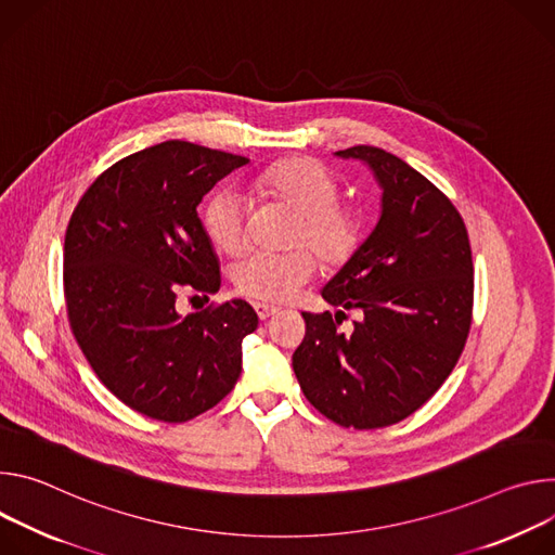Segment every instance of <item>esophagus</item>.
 Returning a JSON list of instances; mask_svg holds the SVG:
<instances>
[{"instance_id":"esophagus-1","label":"esophagus","mask_w":555,"mask_h":555,"mask_svg":"<svg viewBox=\"0 0 555 555\" xmlns=\"http://www.w3.org/2000/svg\"><path fill=\"white\" fill-rule=\"evenodd\" d=\"M254 309H256V313H258V318H260V320H269L271 315H275V313L280 311L278 306L267 304V301H256V304H254Z\"/></svg>"}]
</instances>
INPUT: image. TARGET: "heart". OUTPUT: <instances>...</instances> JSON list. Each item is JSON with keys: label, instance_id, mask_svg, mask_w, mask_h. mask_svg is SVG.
<instances>
[{"label": "heart", "instance_id": "1", "mask_svg": "<svg viewBox=\"0 0 555 555\" xmlns=\"http://www.w3.org/2000/svg\"><path fill=\"white\" fill-rule=\"evenodd\" d=\"M251 192L282 203L295 214L288 229L293 249L282 254H251L231 269V282L244 297L284 301L315 273L313 250L322 267L344 264L359 242V214L339 203V184L313 158H288L267 167L251 180ZM249 203L222 190L205 207L203 224L216 249L237 256L246 244Z\"/></svg>", "mask_w": 555, "mask_h": 555}]
</instances>
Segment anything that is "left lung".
<instances>
[{
    "mask_svg": "<svg viewBox=\"0 0 555 555\" xmlns=\"http://www.w3.org/2000/svg\"><path fill=\"white\" fill-rule=\"evenodd\" d=\"M337 156L363 160L384 192L375 231L322 291L364 318L346 336L343 311L301 313L293 371L326 418L375 429L416 412L454 371L472 326L474 264L465 222L437 184L379 147Z\"/></svg>",
    "mask_w": 555,
    "mask_h": 555,
    "instance_id": "8db88e82",
    "label": "left lung"
}]
</instances>
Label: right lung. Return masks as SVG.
<instances>
[{"mask_svg":"<svg viewBox=\"0 0 555 555\" xmlns=\"http://www.w3.org/2000/svg\"><path fill=\"white\" fill-rule=\"evenodd\" d=\"M246 163L165 141L107 167L73 211L64 244L73 335L101 384L150 418L182 423L220 403L240 377L242 339L258 328L244 299L192 315L176 309L180 293L209 299L220 288L198 205Z\"/></svg>","mask_w":555,"mask_h":555,"instance_id":"obj_1","label":"right lung"}]
</instances>
